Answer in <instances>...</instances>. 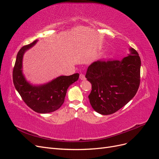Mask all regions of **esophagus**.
<instances>
[{"instance_id":"esophagus-1","label":"esophagus","mask_w":159,"mask_h":159,"mask_svg":"<svg viewBox=\"0 0 159 159\" xmlns=\"http://www.w3.org/2000/svg\"><path fill=\"white\" fill-rule=\"evenodd\" d=\"M80 79L81 80H85V77L84 74H80Z\"/></svg>"}]
</instances>
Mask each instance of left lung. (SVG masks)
<instances>
[{"label": "left lung", "instance_id": "obj_1", "mask_svg": "<svg viewBox=\"0 0 159 159\" xmlns=\"http://www.w3.org/2000/svg\"><path fill=\"white\" fill-rule=\"evenodd\" d=\"M130 51L121 60H98L88 67L85 78L91 84L88 98L91 107L100 114L117 111L137 92L141 58L134 48Z\"/></svg>", "mask_w": 159, "mask_h": 159}]
</instances>
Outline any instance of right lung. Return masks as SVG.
Listing matches in <instances>:
<instances>
[{"instance_id": "1", "label": "right lung", "mask_w": 159, "mask_h": 159, "mask_svg": "<svg viewBox=\"0 0 159 159\" xmlns=\"http://www.w3.org/2000/svg\"><path fill=\"white\" fill-rule=\"evenodd\" d=\"M37 42L24 46L18 52L14 64L12 79L16 89L25 103L34 111L48 113L58 109L64 102L67 89L78 80L79 74L61 75L49 83L41 85H32L22 74V57L25 52Z\"/></svg>"}]
</instances>
